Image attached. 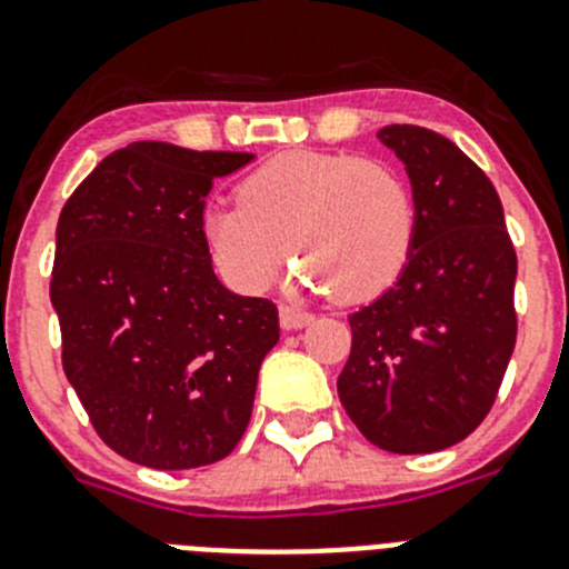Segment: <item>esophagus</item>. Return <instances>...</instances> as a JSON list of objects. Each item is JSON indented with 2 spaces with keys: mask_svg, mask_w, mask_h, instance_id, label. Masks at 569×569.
<instances>
[{
  "mask_svg": "<svg viewBox=\"0 0 569 569\" xmlns=\"http://www.w3.org/2000/svg\"><path fill=\"white\" fill-rule=\"evenodd\" d=\"M279 321L284 330H301V328H308L310 321H313V313L284 305V308H279Z\"/></svg>",
  "mask_w": 569,
  "mask_h": 569,
  "instance_id": "34e87169",
  "label": "esophagus"
}]
</instances>
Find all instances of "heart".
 Listing matches in <instances>:
<instances>
[{
	"label": "heart",
	"mask_w": 569,
	"mask_h": 569,
	"mask_svg": "<svg viewBox=\"0 0 569 569\" xmlns=\"http://www.w3.org/2000/svg\"><path fill=\"white\" fill-rule=\"evenodd\" d=\"M213 261L241 290H264L305 259L301 284L370 301L396 284L416 244V199L381 159L347 150H288L250 170L239 204L204 219Z\"/></svg>",
	"instance_id": "heart-1"
}]
</instances>
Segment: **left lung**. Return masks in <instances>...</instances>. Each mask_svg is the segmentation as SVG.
<instances>
[{
	"label": "left lung",
	"mask_w": 569,
	"mask_h": 569,
	"mask_svg": "<svg viewBox=\"0 0 569 569\" xmlns=\"http://www.w3.org/2000/svg\"><path fill=\"white\" fill-rule=\"evenodd\" d=\"M379 139L405 162L416 244L405 273L350 316L339 399L370 445L436 453L490 413L516 347V248L485 170L450 139L390 124Z\"/></svg>",
	"instance_id": "left-lung-1"
}]
</instances>
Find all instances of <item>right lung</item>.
Segmentation results:
<instances>
[{"instance_id":"right-lung-1","label":"right lung","mask_w":569,"mask_h":569,"mask_svg":"<svg viewBox=\"0 0 569 569\" xmlns=\"http://www.w3.org/2000/svg\"><path fill=\"white\" fill-rule=\"evenodd\" d=\"M250 159L133 142L59 213L50 301L64 376L99 439L136 465H213L248 430L279 310L216 279L202 213L213 179Z\"/></svg>"}]
</instances>
